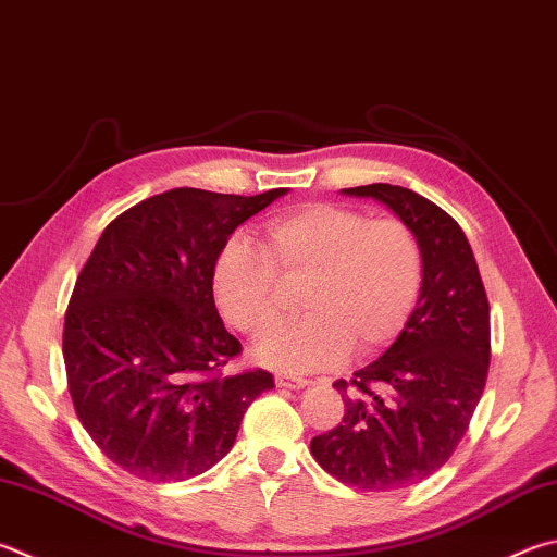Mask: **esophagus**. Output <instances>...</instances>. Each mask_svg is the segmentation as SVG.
Wrapping results in <instances>:
<instances>
[{
  "label": "esophagus",
  "mask_w": 557,
  "mask_h": 557,
  "mask_svg": "<svg viewBox=\"0 0 557 557\" xmlns=\"http://www.w3.org/2000/svg\"><path fill=\"white\" fill-rule=\"evenodd\" d=\"M275 384L277 387H287V389H301V387H307L309 380L295 377V375H275Z\"/></svg>",
  "instance_id": "obj_1"
}]
</instances>
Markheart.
<instances>
[{"label":"heart","mask_w":557,"mask_h":557,"mask_svg":"<svg viewBox=\"0 0 557 557\" xmlns=\"http://www.w3.org/2000/svg\"><path fill=\"white\" fill-rule=\"evenodd\" d=\"M423 256L399 219H370L358 209L313 201L270 219L262 250L244 234L219 248L211 285L219 311L246 336L278 318L284 287L302 285L306 317L270 330L258 358L287 372L331 368L387 346L419 301Z\"/></svg>","instance_id":"1"}]
</instances>
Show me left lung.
I'll return each instance as SVG.
<instances>
[{
    "label": "left lung",
    "instance_id": "obj_1",
    "mask_svg": "<svg viewBox=\"0 0 557 557\" xmlns=\"http://www.w3.org/2000/svg\"><path fill=\"white\" fill-rule=\"evenodd\" d=\"M343 195L380 201L413 231L423 282L399 338L333 384L346 411L311 438V455L348 487L404 490L443 468L470 426L490 370V301L468 238L441 207L382 182Z\"/></svg>",
    "mask_w": 557,
    "mask_h": 557
}]
</instances>
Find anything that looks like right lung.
Here are the masks:
<instances>
[{"label": "right lung", "instance_id": "right-lung-1", "mask_svg": "<svg viewBox=\"0 0 557 557\" xmlns=\"http://www.w3.org/2000/svg\"><path fill=\"white\" fill-rule=\"evenodd\" d=\"M287 189L177 187L126 209L79 270L63 358L77 419L111 462L148 482L197 478L234 448L270 372L224 375L240 352L214 305L219 248Z\"/></svg>", "mask_w": 557, "mask_h": 557}]
</instances>
